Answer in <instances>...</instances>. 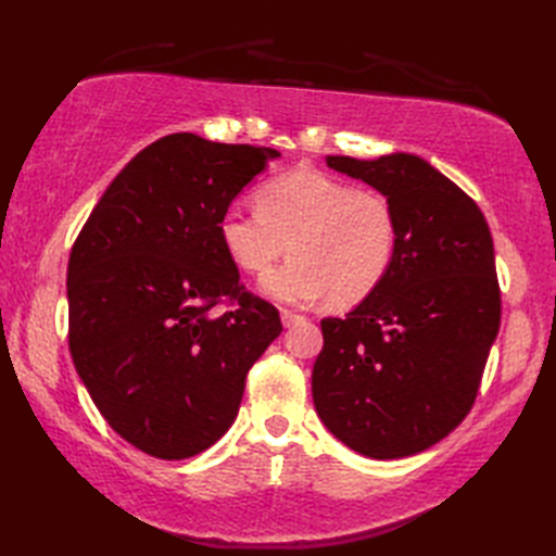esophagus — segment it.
<instances>
[{"instance_id": "1", "label": "esophagus", "mask_w": 556, "mask_h": 556, "mask_svg": "<svg viewBox=\"0 0 556 556\" xmlns=\"http://www.w3.org/2000/svg\"><path fill=\"white\" fill-rule=\"evenodd\" d=\"M301 320H305L303 315H299V313H293V311H281V325L285 327H293V325H299Z\"/></svg>"}]
</instances>
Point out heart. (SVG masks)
Instances as JSON below:
<instances>
[{"instance_id": "1", "label": "heart", "mask_w": 556, "mask_h": 556, "mask_svg": "<svg viewBox=\"0 0 556 556\" xmlns=\"http://www.w3.org/2000/svg\"><path fill=\"white\" fill-rule=\"evenodd\" d=\"M255 210L231 207L219 219L224 251L248 275H263L287 251L291 257L260 281L265 296L334 308L365 301L387 279L399 251L392 200L334 176L296 169L255 191Z\"/></svg>"}]
</instances>
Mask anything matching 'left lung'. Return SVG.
Wrapping results in <instances>:
<instances>
[{"label": "left lung", "mask_w": 556, "mask_h": 556, "mask_svg": "<svg viewBox=\"0 0 556 556\" xmlns=\"http://www.w3.org/2000/svg\"><path fill=\"white\" fill-rule=\"evenodd\" d=\"M327 167L392 200L399 251L387 279L325 317L313 401L325 428L370 458L420 454L473 406L500 332L502 296L488 219L430 162L329 155Z\"/></svg>", "instance_id": "8db88e82"}]
</instances>
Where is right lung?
I'll return each mask as SVG.
<instances>
[{"instance_id": "1", "label": "right lung", "mask_w": 556, "mask_h": 556, "mask_svg": "<svg viewBox=\"0 0 556 556\" xmlns=\"http://www.w3.org/2000/svg\"><path fill=\"white\" fill-rule=\"evenodd\" d=\"M271 148L172 134L110 184L71 248L68 351L102 418L140 452L181 460L231 428L245 375L281 334L219 239ZM231 300L217 316L212 307Z\"/></svg>"}]
</instances>
